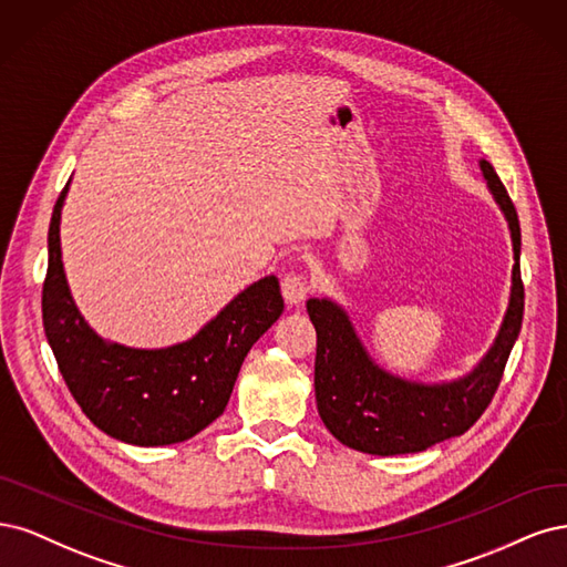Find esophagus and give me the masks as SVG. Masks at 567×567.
Returning a JSON list of instances; mask_svg holds the SVG:
<instances>
[{"mask_svg": "<svg viewBox=\"0 0 567 567\" xmlns=\"http://www.w3.org/2000/svg\"><path fill=\"white\" fill-rule=\"evenodd\" d=\"M310 291V280L301 270H289L282 278V295L287 303H301Z\"/></svg>", "mask_w": 567, "mask_h": 567, "instance_id": "34e87169", "label": "esophagus"}]
</instances>
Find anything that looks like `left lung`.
Returning <instances> with one entry per match:
<instances>
[{
  "label": "left lung",
  "mask_w": 567,
  "mask_h": 567,
  "mask_svg": "<svg viewBox=\"0 0 567 567\" xmlns=\"http://www.w3.org/2000/svg\"><path fill=\"white\" fill-rule=\"evenodd\" d=\"M487 186L502 207L514 240V278L502 330L471 374L452 383H416L383 372L362 349L349 316L327 299H308L316 324V400L324 426L339 443L368 454L422 452L462 435L478 422L495 398L511 349L523 324L525 289L520 280V224L495 167L481 159Z\"/></svg>",
  "instance_id": "8db88e82"
}]
</instances>
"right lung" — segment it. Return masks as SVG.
Wrapping results in <instances>:
<instances>
[{
    "mask_svg": "<svg viewBox=\"0 0 567 567\" xmlns=\"http://www.w3.org/2000/svg\"><path fill=\"white\" fill-rule=\"evenodd\" d=\"M61 190L49 224L42 287L44 332L82 412L122 443H184L224 414L237 372L257 339L282 313L280 282L268 276L240 291L190 341L159 351L103 341L82 320L61 261Z\"/></svg>",
    "mask_w": 567,
    "mask_h": 567,
    "instance_id": "right-lung-1",
    "label": "right lung"
}]
</instances>
